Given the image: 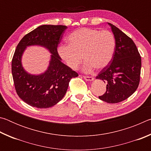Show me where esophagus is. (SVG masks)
<instances>
[{"instance_id":"1","label":"esophagus","mask_w":151,"mask_h":151,"mask_svg":"<svg viewBox=\"0 0 151 151\" xmlns=\"http://www.w3.org/2000/svg\"><path fill=\"white\" fill-rule=\"evenodd\" d=\"M83 78H85L86 81H92L94 80V78L93 77H91V76H83Z\"/></svg>"}]
</instances>
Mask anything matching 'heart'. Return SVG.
<instances>
[{
	"label": "heart",
	"mask_w": 151,
	"mask_h": 151,
	"mask_svg": "<svg viewBox=\"0 0 151 151\" xmlns=\"http://www.w3.org/2000/svg\"><path fill=\"white\" fill-rule=\"evenodd\" d=\"M67 45H60L57 52L70 69L76 70L85 61L83 70H102L109 65L115 49V39L111 32L81 28L73 31L66 39Z\"/></svg>",
	"instance_id": "b5f03b06"
}]
</instances>
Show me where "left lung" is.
<instances>
[{
  "label": "left lung",
  "instance_id": "1",
  "mask_svg": "<svg viewBox=\"0 0 151 151\" xmlns=\"http://www.w3.org/2000/svg\"><path fill=\"white\" fill-rule=\"evenodd\" d=\"M108 24L115 39V49L111 63L96 78L106 83L105 93L99 99L118 103L131 96L139 86L141 57L133 40L114 25Z\"/></svg>",
  "mask_w": 151,
  "mask_h": 151
}]
</instances>
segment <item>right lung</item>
Segmentation results:
<instances>
[{"label":"right lung","instance_id":"1","mask_svg":"<svg viewBox=\"0 0 151 151\" xmlns=\"http://www.w3.org/2000/svg\"><path fill=\"white\" fill-rule=\"evenodd\" d=\"M67 27L41 25L26 35L18 44L12 60V75L15 90L22 101L38 109L57 104L65 95L70 79L78 73L61 61L57 47ZM41 45L52 54L47 70L38 76L31 75L22 65V56L27 46Z\"/></svg>","mask_w":151,"mask_h":151}]
</instances>
